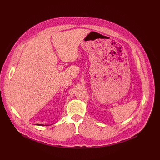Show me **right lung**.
Wrapping results in <instances>:
<instances>
[{"instance_id":"obj_1","label":"right lung","mask_w":160,"mask_h":160,"mask_svg":"<svg viewBox=\"0 0 160 160\" xmlns=\"http://www.w3.org/2000/svg\"><path fill=\"white\" fill-rule=\"evenodd\" d=\"M36 125H38V126H45V125H43V124H36ZM46 126H48V125H46Z\"/></svg>"}]
</instances>
